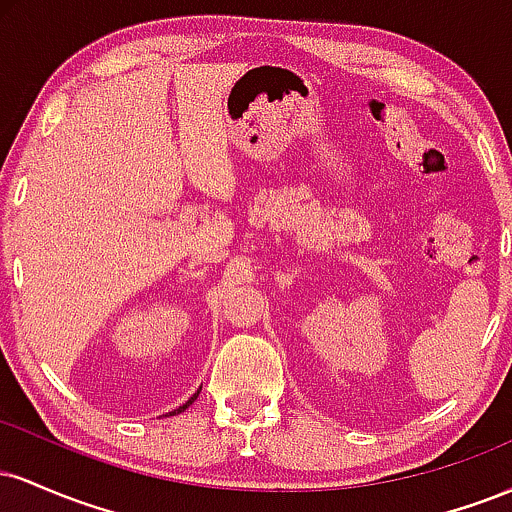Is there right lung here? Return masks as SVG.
<instances>
[{"instance_id":"obj_1","label":"right lung","mask_w":512,"mask_h":512,"mask_svg":"<svg viewBox=\"0 0 512 512\" xmlns=\"http://www.w3.org/2000/svg\"><path fill=\"white\" fill-rule=\"evenodd\" d=\"M199 390H202V387H199ZM199 390H197V392H195V395H192L190 399H187V402H185V404H182V407H178V409H173V411H168V414H170V416H175V414H180V411H185V409H187V407H190V404H192V402H195V399L199 397Z\"/></svg>"}]
</instances>
